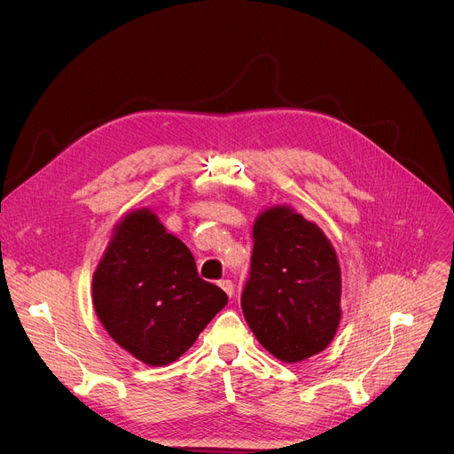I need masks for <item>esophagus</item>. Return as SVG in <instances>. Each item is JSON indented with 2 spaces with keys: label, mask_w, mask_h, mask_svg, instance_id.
Returning a JSON list of instances; mask_svg holds the SVG:
<instances>
[{
  "label": "esophagus",
  "mask_w": 454,
  "mask_h": 454,
  "mask_svg": "<svg viewBox=\"0 0 454 454\" xmlns=\"http://www.w3.org/2000/svg\"><path fill=\"white\" fill-rule=\"evenodd\" d=\"M220 287L227 293L229 297H232V293H234V284H232V280H229V278H225V280H220Z\"/></svg>",
  "instance_id": "1"
}]
</instances>
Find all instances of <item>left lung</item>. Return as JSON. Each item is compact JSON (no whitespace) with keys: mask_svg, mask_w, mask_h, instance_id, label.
Here are the masks:
<instances>
[{"mask_svg":"<svg viewBox=\"0 0 454 454\" xmlns=\"http://www.w3.org/2000/svg\"><path fill=\"white\" fill-rule=\"evenodd\" d=\"M244 317L258 342L299 363L332 342L340 321V268L325 232L289 207H273L253 227Z\"/></svg>","mask_w":454,"mask_h":454,"instance_id":"1","label":"left lung"}]
</instances>
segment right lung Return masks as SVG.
I'll list each match as a JSON object with an SVG mask.
<instances>
[{
    "mask_svg": "<svg viewBox=\"0 0 454 454\" xmlns=\"http://www.w3.org/2000/svg\"><path fill=\"white\" fill-rule=\"evenodd\" d=\"M225 304V291L198 275L189 247L146 208L115 227L93 275V306L106 332L150 366L183 356Z\"/></svg>",
    "mask_w": 454,
    "mask_h": 454,
    "instance_id": "obj_1",
    "label": "right lung"
}]
</instances>
